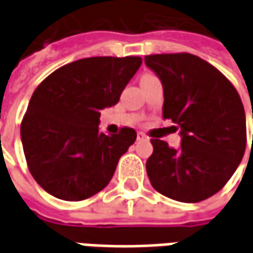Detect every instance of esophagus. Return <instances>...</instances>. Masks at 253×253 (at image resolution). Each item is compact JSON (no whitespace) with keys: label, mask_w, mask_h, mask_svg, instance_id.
I'll return each mask as SVG.
<instances>
[{"label":"esophagus","mask_w":253,"mask_h":253,"mask_svg":"<svg viewBox=\"0 0 253 253\" xmlns=\"http://www.w3.org/2000/svg\"><path fill=\"white\" fill-rule=\"evenodd\" d=\"M137 138L139 139V141H142V139H148V137H146V135H145V134H143V132H141V131L137 134Z\"/></svg>","instance_id":"esophagus-1"}]
</instances>
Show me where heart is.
<instances>
[{
	"instance_id": "b5f03b06",
	"label": "heart",
	"mask_w": 253,
	"mask_h": 253,
	"mask_svg": "<svg viewBox=\"0 0 253 253\" xmlns=\"http://www.w3.org/2000/svg\"><path fill=\"white\" fill-rule=\"evenodd\" d=\"M143 77H153V76H152V74H145Z\"/></svg>"
}]
</instances>
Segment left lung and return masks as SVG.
Masks as SVG:
<instances>
[{
	"label": "left lung",
	"mask_w": 253,
	"mask_h": 253,
	"mask_svg": "<svg viewBox=\"0 0 253 253\" xmlns=\"http://www.w3.org/2000/svg\"><path fill=\"white\" fill-rule=\"evenodd\" d=\"M145 63L163 83V118L176 123L181 135L179 149L150 139L149 180L170 199L205 201L228 183L244 156L247 125L239 92L218 69L188 52L146 55Z\"/></svg>",
	"instance_id": "1"
}]
</instances>
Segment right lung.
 Here are the masks:
<instances>
[{
    "mask_svg": "<svg viewBox=\"0 0 253 253\" xmlns=\"http://www.w3.org/2000/svg\"><path fill=\"white\" fill-rule=\"evenodd\" d=\"M139 57H92L59 67L35 89L20 132L31 175L48 194L84 201L104 188L137 132L99 131L100 110L115 105Z\"/></svg>",
    "mask_w": 253,
    "mask_h": 253,
    "instance_id": "obj_1",
    "label": "right lung"
}]
</instances>
